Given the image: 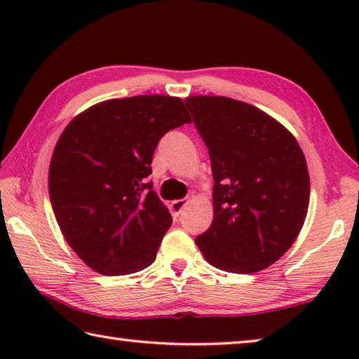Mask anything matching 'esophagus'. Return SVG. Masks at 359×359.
I'll return each mask as SVG.
<instances>
[{
	"mask_svg": "<svg viewBox=\"0 0 359 359\" xmlns=\"http://www.w3.org/2000/svg\"><path fill=\"white\" fill-rule=\"evenodd\" d=\"M188 204L187 199H175V201L171 203V210H172V215L174 217H179L180 212L184 210L185 205Z\"/></svg>",
	"mask_w": 359,
	"mask_h": 359,
	"instance_id": "34e87169",
	"label": "esophagus"
}]
</instances>
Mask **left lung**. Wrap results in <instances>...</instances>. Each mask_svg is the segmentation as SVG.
I'll use <instances>...</instances> for the list:
<instances>
[{
	"mask_svg": "<svg viewBox=\"0 0 359 359\" xmlns=\"http://www.w3.org/2000/svg\"><path fill=\"white\" fill-rule=\"evenodd\" d=\"M185 104L214 175V220L196 245L222 271L266 269L293 245L307 215L311 179L299 144L247 102L201 95Z\"/></svg>",
	"mask_w": 359,
	"mask_h": 359,
	"instance_id": "8db88e82",
	"label": "left lung"
}]
</instances>
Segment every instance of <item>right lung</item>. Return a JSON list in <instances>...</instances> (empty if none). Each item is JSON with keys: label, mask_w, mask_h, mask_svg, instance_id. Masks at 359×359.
I'll return each mask as SVG.
<instances>
[{"label": "right lung", "mask_w": 359, "mask_h": 359, "mask_svg": "<svg viewBox=\"0 0 359 359\" xmlns=\"http://www.w3.org/2000/svg\"><path fill=\"white\" fill-rule=\"evenodd\" d=\"M190 121L180 98L141 95L98 102L62 133L48 194L66 242L93 271L126 276L155 261L172 217L147 182L151 158Z\"/></svg>", "instance_id": "1"}]
</instances>
